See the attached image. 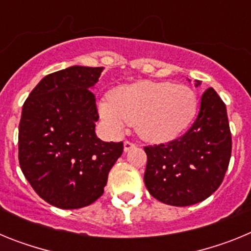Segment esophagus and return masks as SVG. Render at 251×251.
<instances>
[{"label":"esophagus","mask_w":251,"mask_h":251,"mask_svg":"<svg viewBox=\"0 0 251 251\" xmlns=\"http://www.w3.org/2000/svg\"><path fill=\"white\" fill-rule=\"evenodd\" d=\"M137 145L134 143V142H130V141H126L124 142V151L126 152H128V151L133 150V148H136Z\"/></svg>","instance_id":"obj_1"}]
</instances>
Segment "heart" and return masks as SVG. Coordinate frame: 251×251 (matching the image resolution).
I'll use <instances>...</instances> for the list:
<instances>
[{"mask_svg":"<svg viewBox=\"0 0 251 251\" xmlns=\"http://www.w3.org/2000/svg\"><path fill=\"white\" fill-rule=\"evenodd\" d=\"M98 110L113 132L132 124L146 141L166 142L194 121L197 97L182 84L141 80L115 88L98 101Z\"/></svg>","mask_w":251,"mask_h":251,"instance_id":"1","label":"heart"}]
</instances>
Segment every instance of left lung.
I'll return each instance as SVG.
<instances>
[{
  "instance_id": "1",
  "label": "left lung",
  "mask_w": 251,
  "mask_h": 251,
  "mask_svg": "<svg viewBox=\"0 0 251 251\" xmlns=\"http://www.w3.org/2000/svg\"><path fill=\"white\" fill-rule=\"evenodd\" d=\"M200 85V80H195ZM226 106L212 88L201 97L200 112L190 129L167 143L145 147V183L154 199L171 206L206 200L223 182L231 157Z\"/></svg>"
}]
</instances>
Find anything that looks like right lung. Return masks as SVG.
I'll return each instance as SVG.
<instances>
[{
	"label": "right lung",
	"instance_id": "add662e5",
	"mask_svg": "<svg viewBox=\"0 0 251 251\" xmlns=\"http://www.w3.org/2000/svg\"><path fill=\"white\" fill-rule=\"evenodd\" d=\"M103 68L70 66L44 77L22 106L19 162L43 200L72 210L103 195L108 174L123 153V142L95 134L99 119L92 89Z\"/></svg>",
	"mask_w": 251,
	"mask_h": 251
}]
</instances>
